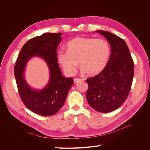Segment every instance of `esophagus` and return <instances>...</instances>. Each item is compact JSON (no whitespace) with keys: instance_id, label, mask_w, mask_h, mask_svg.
<instances>
[{"instance_id":"esophagus-1","label":"esophagus","mask_w":150,"mask_h":150,"mask_svg":"<svg viewBox=\"0 0 150 150\" xmlns=\"http://www.w3.org/2000/svg\"><path fill=\"white\" fill-rule=\"evenodd\" d=\"M81 80L82 79H78V78H75L74 79V83H78L79 81H81Z\"/></svg>"}]
</instances>
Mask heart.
Here are the masks:
<instances>
[{
  "instance_id": "b5f03b06",
  "label": "heart",
  "mask_w": 150,
  "mask_h": 150,
  "mask_svg": "<svg viewBox=\"0 0 150 150\" xmlns=\"http://www.w3.org/2000/svg\"><path fill=\"white\" fill-rule=\"evenodd\" d=\"M66 47V51H58L57 59L69 76L76 74L78 62L83 72L96 75L104 69L110 56V44L103 39L78 37L68 42Z\"/></svg>"
}]
</instances>
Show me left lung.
I'll use <instances>...</instances> for the list:
<instances>
[{
	"instance_id": "8db88e82",
	"label": "left lung",
	"mask_w": 150,
	"mask_h": 150,
	"mask_svg": "<svg viewBox=\"0 0 150 150\" xmlns=\"http://www.w3.org/2000/svg\"><path fill=\"white\" fill-rule=\"evenodd\" d=\"M108 40L111 55L104 69L91 78L86 98L89 106L101 112H110L120 108L128 96L134 76V63L126 42L110 32L97 30Z\"/></svg>"
}]
</instances>
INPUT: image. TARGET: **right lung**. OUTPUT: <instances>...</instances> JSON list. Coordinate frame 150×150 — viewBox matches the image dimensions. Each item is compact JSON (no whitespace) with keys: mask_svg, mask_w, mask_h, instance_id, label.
<instances>
[{"mask_svg":"<svg viewBox=\"0 0 150 150\" xmlns=\"http://www.w3.org/2000/svg\"><path fill=\"white\" fill-rule=\"evenodd\" d=\"M62 35L45 33L29 40L22 47L15 64L14 75L22 101L29 110L40 116H52L59 111L74 83L71 78L62 76L58 64L57 47ZM34 57L42 58L50 69L49 82L41 90L32 88L25 79L26 65Z\"/></svg>","mask_w":150,"mask_h":150,"instance_id":"obj_1","label":"right lung"}]
</instances>
